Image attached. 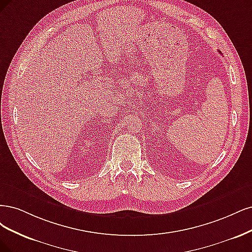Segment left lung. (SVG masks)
Returning a JSON list of instances; mask_svg holds the SVG:
<instances>
[{
  "mask_svg": "<svg viewBox=\"0 0 252 252\" xmlns=\"http://www.w3.org/2000/svg\"><path fill=\"white\" fill-rule=\"evenodd\" d=\"M219 51V50H218ZM219 53H221V51H219Z\"/></svg>",
  "mask_w": 252,
  "mask_h": 252,
  "instance_id": "left-lung-1",
  "label": "left lung"
}]
</instances>
